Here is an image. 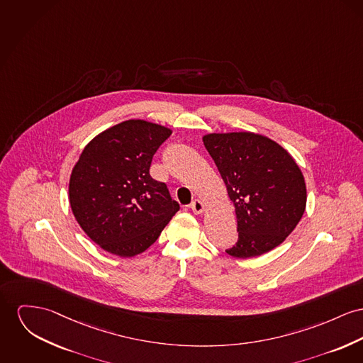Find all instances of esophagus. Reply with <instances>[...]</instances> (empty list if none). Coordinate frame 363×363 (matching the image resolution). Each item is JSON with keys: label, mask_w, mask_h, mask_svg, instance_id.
I'll return each mask as SVG.
<instances>
[{"label": "esophagus", "mask_w": 363, "mask_h": 363, "mask_svg": "<svg viewBox=\"0 0 363 363\" xmlns=\"http://www.w3.org/2000/svg\"><path fill=\"white\" fill-rule=\"evenodd\" d=\"M190 208H191V211H193L195 215L202 213V212H203V209H205L203 203H202L199 199H194L193 202H191V205H190Z\"/></svg>", "instance_id": "1"}]
</instances>
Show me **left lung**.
<instances>
[{
  "instance_id": "8db88e82",
  "label": "left lung",
  "mask_w": 363,
  "mask_h": 363,
  "mask_svg": "<svg viewBox=\"0 0 363 363\" xmlns=\"http://www.w3.org/2000/svg\"><path fill=\"white\" fill-rule=\"evenodd\" d=\"M203 145L235 206L238 241L225 253L255 257L285 241L307 202L303 173L286 150L249 132L206 135Z\"/></svg>"
}]
</instances>
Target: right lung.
I'll return each mask as SVG.
<instances>
[{
	"instance_id": "right-lung-1",
	"label": "right lung",
	"mask_w": 363,
	"mask_h": 363,
	"mask_svg": "<svg viewBox=\"0 0 363 363\" xmlns=\"http://www.w3.org/2000/svg\"><path fill=\"white\" fill-rule=\"evenodd\" d=\"M169 129L121 122L86 145L70 177V205L86 235L104 250L132 257L148 249L180 209L168 186L150 174Z\"/></svg>"
}]
</instances>
